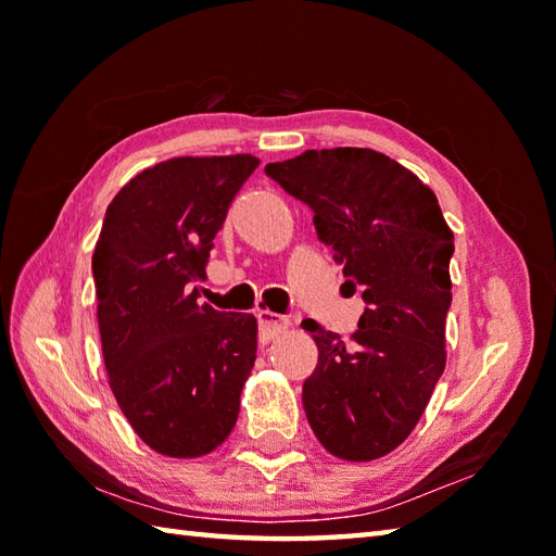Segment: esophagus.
I'll use <instances>...</instances> for the list:
<instances>
[{"label":"esophagus","instance_id":"34e87169","mask_svg":"<svg viewBox=\"0 0 556 556\" xmlns=\"http://www.w3.org/2000/svg\"><path fill=\"white\" fill-rule=\"evenodd\" d=\"M257 325H260V332H263L265 339H275L277 334L287 332L289 329L287 317L271 313V311H257Z\"/></svg>","mask_w":556,"mask_h":556}]
</instances>
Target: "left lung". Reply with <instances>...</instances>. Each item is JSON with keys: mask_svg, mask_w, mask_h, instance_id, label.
Listing matches in <instances>:
<instances>
[{"mask_svg": "<svg viewBox=\"0 0 556 556\" xmlns=\"http://www.w3.org/2000/svg\"><path fill=\"white\" fill-rule=\"evenodd\" d=\"M265 172L311 205L344 287L368 303L351 341L303 323L317 344L305 416L337 458L387 456L416 428L444 372L454 231L430 186L370 148L305 150Z\"/></svg>", "mask_w": 556, "mask_h": 556, "instance_id": "obj_1", "label": "left lung"}]
</instances>
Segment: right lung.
Masks as SVG:
<instances>
[{
	"label": "right lung",
	"instance_id": "1",
	"mask_svg": "<svg viewBox=\"0 0 556 556\" xmlns=\"http://www.w3.org/2000/svg\"><path fill=\"white\" fill-rule=\"evenodd\" d=\"M253 155L172 157L108 207L92 253L112 394L152 452L198 458L227 440L253 370L257 320L200 305L210 251Z\"/></svg>",
	"mask_w": 556,
	"mask_h": 556
}]
</instances>
